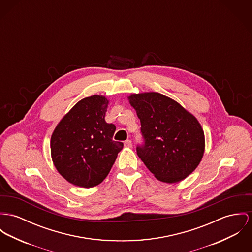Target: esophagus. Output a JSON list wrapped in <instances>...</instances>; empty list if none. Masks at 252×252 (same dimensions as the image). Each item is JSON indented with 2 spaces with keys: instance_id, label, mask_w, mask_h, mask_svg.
Returning <instances> with one entry per match:
<instances>
[{
  "instance_id": "34e87169",
  "label": "esophagus",
  "mask_w": 252,
  "mask_h": 252,
  "mask_svg": "<svg viewBox=\"0 0 252 252\" xmlns=\"http://www.w3.org/2000/svg\"><path fill=\"white\" fill-rule=\"evenodd\" d=\"M124 145H125V147H127V148H130L131 146H132V143H131V141L130 140H126V141H125V143H124Z\"/></svg>"
}]
</instances>
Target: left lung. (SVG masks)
Here are the masks:
<instances>
[{
	"label": "left lung",
	"instance_id": "obj_1",
	"mask_svg": "<svg viewBox=\"0 0 252 252\" xmlns=\"http://www.w3.org/2000/svg\"><path fill=\"white\" fill-rule=\"evenodd\" d=\"M141 122L143 143L137 155L163 182L175 183L192 174L204 153V133L191 113L159 93L128 97Z\"/></svg>",
	"mask_w": 252,
	"mask_h": 252
}]
</instances>
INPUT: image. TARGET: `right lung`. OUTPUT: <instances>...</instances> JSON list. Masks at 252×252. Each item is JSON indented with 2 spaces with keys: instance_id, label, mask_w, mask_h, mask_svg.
I'll use <instances>...</instances> for the list:
<instances>
[{
  "instance_id": "add662e5",
  "label": "right lung",
  "mask_w": 252,
  "mask_h": 252,
  "mask_svg": "<svg viewBox=\"0 0 252 252\" xmlns=\"http://www.w3.org/2000/svg\"><path fill=\"white\" fill-rule=\"evenodd\" d=\"M108 100L94 95L79 100L59 122L52 138L54 164L67 181L90 188L110 172L122 142L113 141L116 126L104 120Z\"/></svg>"
}]
</instances>
